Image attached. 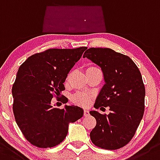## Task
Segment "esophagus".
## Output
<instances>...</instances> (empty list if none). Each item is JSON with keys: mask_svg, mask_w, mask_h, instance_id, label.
<instances>
[{"mask_svg": "<svg viewBox=\"0 0 160 160\" xmlns=\"http://www.w3.org/2000/svg\"><path fill=\"white\" fill-rule=\"evenodd\" d=\"M89 115V112L88 110H83V116H88Z\"/></svg>", "mask_w": 160, "mask_h": 160, "instance_id": "34e87169", "label": "esophagus"}]
</instances>
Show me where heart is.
<instances>
[{
    "mask_svg": "<svg viewBox=\"0 0 160 160\" xmlns=\"http://www.w3.org/2000/svg\"><path fill=\"white\" fill-rule=\"evenodd\" d=\"M99 69L96 66H90L87 68V72H89L95 71V70ZM70 77H71V73H68L65 79V83H68L70 80ZM90 96L88 95L85 94L83 92H77L76 94L73 95L72 96V100L73 103H75L76 104L80 105V106H87L90 103Z\"/></svg>",
    "mask_w": 160,
    "mask_h": 160,
    "instance_id": "b5f03b06",
    "label": "heart"
}]
</instances>
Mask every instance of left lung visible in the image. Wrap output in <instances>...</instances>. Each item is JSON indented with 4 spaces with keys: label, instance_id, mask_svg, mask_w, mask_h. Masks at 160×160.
Here are the masks:
<instances>
[{
    "label": "left lung",
    "instance_id": "1",
    "mask_svg": "<svg viewBox=\"0 0 160 160\" xmlns=\"http://www.w3.org/2000/svg\"><path fill=\"white\" fill-rule=\"evenodd\" d=\"M101 68L105 84L94 107H109L108 115L89 113L96 124L90 132L96 146L116 150L132 140L144 113L145 87L139 69L129 57L107 48H90L83 54Z\"/></svg>",
    "mask_w": 160,
    "mask_h": 160
}]
</instances>
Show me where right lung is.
Masks as SVG:
<instances>
[{"instance_id":"add662e5","label":"right lung","mask_w":160,"mask_h":160,"mask_svg":"<svg viewBox=\"0 0 160 160\" xmlns=\"http://www.w3.org/2000/svg\"><path fill=\"white\" fill-rule=\"evenodd\" d=\"M86 48H49L32 55L20 66L12 88V111L22 134L34 146L60 144L67 136L68 123L83 116L81 108H54L52 99L58 100L68 74Z\"/></svg>"}]
</instances>
